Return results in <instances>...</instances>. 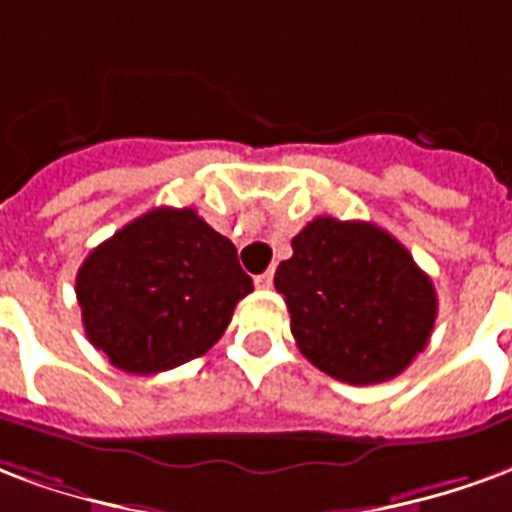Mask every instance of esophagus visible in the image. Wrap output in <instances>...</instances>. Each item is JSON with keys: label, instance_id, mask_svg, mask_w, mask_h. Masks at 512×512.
Returning <instances> with one entry per match:
<instances>
[{"label": "esophagus", "instance_id": "34e87169", "mask_svg": "<svg viewBox=\"0 0 512 512\" xmlns=\"http://www.w3.org/2000/svg\"><path fill=\"white\" fill-rule=\"evenodd\" d=\"M256 286H259V289H270V286H272V270L256 275Z\"/></svg>", "mask_w": 512, "mask_h": 512}]
</instances>
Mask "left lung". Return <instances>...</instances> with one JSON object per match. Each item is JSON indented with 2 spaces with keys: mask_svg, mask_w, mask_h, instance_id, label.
<instances>
[{
  "mask_svg": "<svg viewBox=\"0 0 512 512\" xmlns=\"http://www.w3.org/2000/svg\"><path fill=\"white\" fill-rule=\"evenodd\" d=\"M278 264L292 335L319 371L346 384L404 374L436 322L431 278L393 234L363 220H311Z\"/></svg>",
  "mask_w": 512,
  "mask_h": 512,
  "instance_id": "left-lung-1",
  "label": "left lung"
}]
</instances>
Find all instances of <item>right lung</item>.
Listing matches in <instances>:
<instances>
[{"instance_id": "add662e5", "label": "right lung", "mask_w": 512, "mask_h": 512, "mask_svg": "<svg viewBox=\"0 0 512 512\" xmlns=\"http://www.w3.org/2000/svg\"><path fill=\"white\" fill-rule=\"evenodd\" d=\"M251 292L237 248L188 207L130 220L76 275L89 343L128 374H160L201 357Z\"/></svg>"}]
</instances>
